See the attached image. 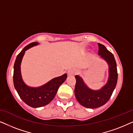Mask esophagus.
I'll return each instance as SVG.
<instances>
[{
	"instance_id": "obj_1",
	"label": "esophagus",
	"mask_w": 133,
	"mask_h": 133,
	"mask_svg": "<svg viewBox=\"0 0 133 133\" xmlns=\"http://www.w3.org/2000/svg\"><path fill=\"white\" fill-rule=\"evenodd\" d=\"M76 72H77V71L74 69H70V70H68V72H67V74H68V76H73L75 75Z\"/></svg>"
}]
</instances>
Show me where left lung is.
<instances>
[{"label":"left lung","mask_w":133,"mask_h":133,"mask_svg":"<svg viewBox=\"0 0 133 133\" xmlns=\"http://www.w3.org/2000/svg\"><path fill=\"white\" fill-rule=\"evenodd\" d=\"M98 46L99 54L109 65V78L107 84L100 90H91L85 85L80 76H75L74 93L76 99L80 104L88 108H96L105 105L110 99L117 82V65L113 54L101 43H98Z\"/></svg>","instance_id":"1"}]
</instances>
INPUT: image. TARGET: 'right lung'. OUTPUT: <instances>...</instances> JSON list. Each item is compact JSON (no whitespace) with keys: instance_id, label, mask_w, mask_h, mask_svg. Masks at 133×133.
Here are the masks:
<instances>
[{"instance_id":"1","label":"right lung","mask_w":133,"mask_h":133,"mask_svg":"<svg viewBox=\"0 0 133 133\" xmlns=\"http://www.w3.org/2000/svg\"><path fill=\"white\" fill-rule=\"evenodd\" d=\"M37 42L31 43L26 45L16 57L14 65L13 82L16 91L21 99L32 108H39L48 104L55 97L60 85L67 77V74L56 77L39 88H31L26 86L22 81L21 72V63L25 51L37 45Z\"/></svg>"}]
</instances>
